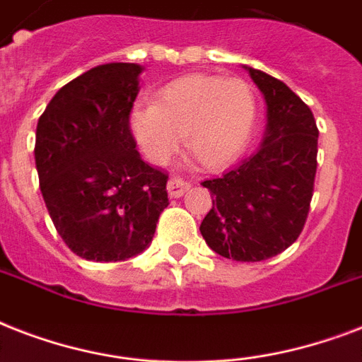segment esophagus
Here are the masks:
<instances>
[{"label": "esophagus", "mask_w": 362, "mask_h": 362, "mask_svg": "<svg viewBox=\"0 0 362 362\" xmlns=\"http://www.w3.org/2000/svg\"><path fill=\"white\" fill-rule=\"evenodd\" d=\"M189 187H192L189 182L182 180L180 176H173V178H169V184H167V192H169V195L173 199H178L182 197Z\"/></svg>", "instance_id": "esophagus-1"}]
</instances>
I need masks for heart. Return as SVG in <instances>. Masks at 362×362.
I'll list each match as a JSON object with an SVG mask.
<instances>
[{"label":"heart","mask_w":362,"mask_h":362,"mask_svg":"<svg viewBox=\"0 0 362 362\" xmlns=\"http://www.w3.org/2000/svg\"><path fill=\"white\" fill-rule=\"evenodd\" d=\"M257 105L252 88L238 78L189 75L159 90L156 105L131 112V131L153 163H165L186 148L206 167H223L246 148Z\"/></svg>","instance_id":"b5f03b06"}]
</instances>
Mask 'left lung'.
Segmentation results:
<instances>
[{
    "label": "left lung",
    "instance_id": "8db88e82",
    "mask_svg": "<svg viewBox=\"0 0 362 362\" xmlns=\"http://www.w3.org/2000/svg\"><path fill=\"white\" fill-rule=\"evenodd\" d=\"M267 103L261 146L204 180L212 209L201 235L216 253L263 261L291 246L308 218L317 169V125L308 105L274 76L244 65Z\"/></svg>",
    "mask_w": 362,
    "mask_h": 362
}]
</instances>
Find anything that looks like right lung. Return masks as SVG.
<instances>
[{
	"label": "right lung",
	"instance_id": "1",
	"mask_svg": "<svg viewBox=\"0 0 362 362\" xmlns=\"http://www.w3.org/2000/svg\"><path fill=\"white\" fill-rule=\"evenodd\" d=\"M136 64H105L65 84L37 122L35 167L59 237L88 261L144 252L167 209V178L141 159L129 115Z\"/></svg>",
	"mask_w": 362,
	"mask_h": 362
}]
</instances>
